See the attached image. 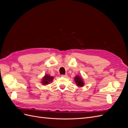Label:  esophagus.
I'll return each instance as SVG.
<instances>
[{"label": "esophagus", "mask_w": 128, "mask_h": 128, "mask_svg": "<svg viewBox=\"0 0 128 128\" xmlns=\"http://www.w3.org/2000/svg\"><path fill=\"white\" fill-rule=\"evenodd\" d=\"M61 76L62 77H64V78H67V77H68V75H67V74H66V75H62Z\"/></svg>", "instance_id": "esophagus-1"}]
</instances>
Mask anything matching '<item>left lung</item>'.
<instances>
[{
    "label": "left lung",
    "mask_w": 128,
    "mask_h": 128,
    "mask_svg": "<svg viewBox=\"0 0 128 128\" xmlns=\"http://www.w3.org/2000/svg\"><path fill=\"white\" fill-rule=\"evenodd\" d=\"M75 82L77 84V85L79 86H83L84 85L83 81L82 80V78L79 76H77L76 77H75Z\"/></svg>",
    "instance_id": "1"
}]
</instances>
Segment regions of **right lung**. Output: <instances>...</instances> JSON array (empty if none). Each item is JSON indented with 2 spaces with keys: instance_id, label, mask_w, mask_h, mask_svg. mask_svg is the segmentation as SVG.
I'll use <instances>...</instances> for the list:
<instances>
[{
  "instance_id": "add662e5",
  "label": "right lung",
  "mask_w": 128,
  "mask_h": 128,
  "mask_svg": "<svg viewBox=\"0 0 128 128\" xmlns=\"http://www.w3.org/2000/svg\"><path fill=\"white\" fill-rule=\"evenodd\" d=\"M53 79V77L52 76H50L48 75H45L44 78L42 80V83L43 85H46V84H48L50 82H52V81Z\"/></svg>"
}]
</instances>
